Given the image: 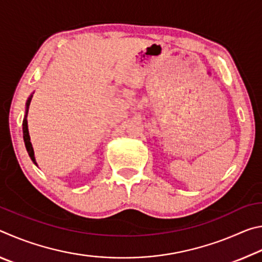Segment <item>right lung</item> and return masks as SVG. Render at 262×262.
<instances>
[{"label": "right lung", "instance_id": "right-lung-1", "mask_svg": "<svg viewBox=\"0 0 262 262\" xmlns=\"http://www.w3.org/2000/svg\"><path fill=\"white\" fill-rule=\"evenodd\" d=\"M31 98H32V96L30 97L29 100H28V103H26V114H28ZM23 139H24L25 148H26V150H28V154H29L30 158L32 159V162L34 164H37V163H35V159H34V154H33L32 144H31V142H30V135H29V129H28V121H26V115H25V118H24V120H23Z\"/></svg>", "mask_w": 262, "mask_h": 262}]
</instances>
